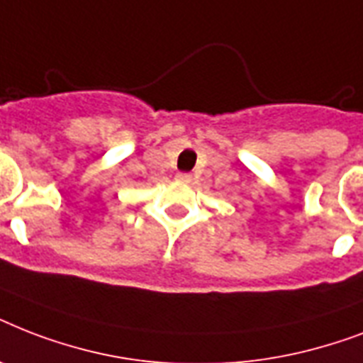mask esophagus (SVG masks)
I'll return each instance as SVG.
<instances>
[{"label": "esophagus", "instance_id": "obj_1", "mask_svg": "<svg viewBox=\"0 0 363 363\" xmlns=\"http://www.w3.org/2000/svg\"><path fill=\"white\" fill-rule=\"evenodd\" d=\"M177 181L190 182L192 181V175H190V173H179V175H177Z\"/></svg>", "mask_w": 363, "mask_h": 363}]
</instances>
